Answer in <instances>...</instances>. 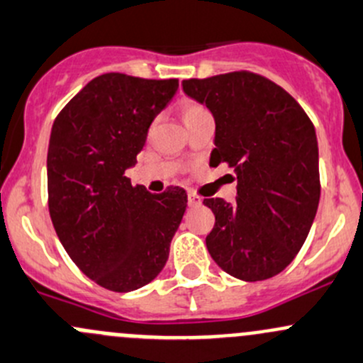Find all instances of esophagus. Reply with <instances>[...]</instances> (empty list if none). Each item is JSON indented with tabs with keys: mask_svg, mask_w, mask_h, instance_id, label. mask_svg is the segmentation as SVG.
<instances>
[{
	"mask_svg": "<svg viewBox=\"0 0 363 363\" xmlns=\"http://www.w3.org/2000/svg\"><path fill=\"white\" fill-rule=\"evenodd\" d=\"M201 196H198L196 193H193V191H189L188 193V203L191 205V207H198V205H201Z\"/></svg>",
	"mask_w": 363,
	"mask_h": 363,
	"instance_id": "34e87169",
	"label": "esophagus"
}]
</instances>
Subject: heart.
I'll return each instance as SVG.
<instances>
[{"label":"heart","instance_id":"obj_1","mask_svg":"<svg viewBox=\"0 0 363 363\" xmlns=\"http://www.w3.org/2000/svg\"><path fill=\"white\" fill-rule=\"evenodd\" d=\"M205 111H207V109H205L201 104H196V102H186V104L181 108L182 120H184V121L189 120V118L196 116V114L205 113Z\"/></svg>","mask_w":363,"mask_h":363}]
</instances>
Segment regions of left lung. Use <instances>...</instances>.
Wrapping results in <instances>:
<instances>
[{
    "label": "left lung",
    "instance_id": "8db88e82",
    "mask_svg": "<svg viewBox=\"0 0 363 363\" xmlns=\"http://www.w3.org/2000/svg\"><path fill=\"white\" fill-rule=\"evenodd\" d=\"M182 89L216 120L211 165L228 163L238 179L233 203L203 200L216 216L207 249L231 277L272 278L301 250L318 208L315 127L291 94L255 72L184 79Z\"/></svg>",
    "mask_w": 363,
    "mask_h": 363
}]
</instances>
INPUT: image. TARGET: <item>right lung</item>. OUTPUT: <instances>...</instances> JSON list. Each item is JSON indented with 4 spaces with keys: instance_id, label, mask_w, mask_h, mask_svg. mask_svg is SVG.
<instances>
[{
    "instance_id": "obj_1",
    "label": "right lung",
    "mask_w": 363,
    "mask_h": 363,
    "mask_svg": "<svg viewBox=\"0 0 363 363\" xmlns=\"http://www.w3.org/2000/svg\"><path fill=\"white\" fill-rule=\"evenodd\" d=\"M177 86L179 79L108 72L53 121L47 156L53 228L72 262L108 291L130 292L155 280L184 216V189L152 194L125 175Z\"/></svg>"
}]
</instances>
